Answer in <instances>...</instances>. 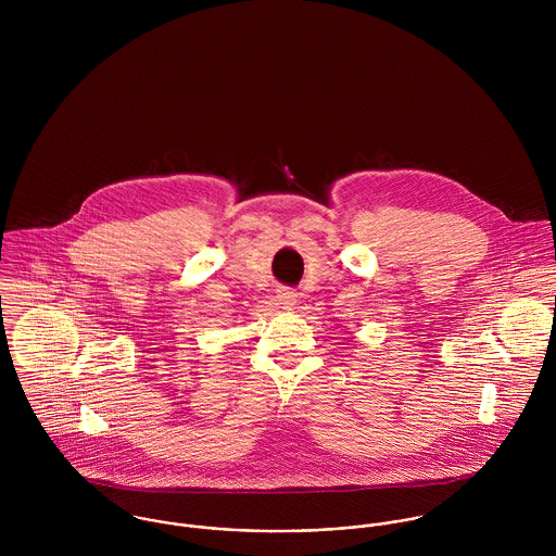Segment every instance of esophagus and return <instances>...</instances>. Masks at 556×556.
<instances>
[{"label":"esophagus","instance_id":"obj_1","mask_svg":"<svg viewBox=\"0 0 556 556\" xmlns=\"http://www.w3.org/2000/svg\"><path fill=\"white\" fill-rule=\"evenodd\" d=\"M276 298H278V302H280L282 306H287V308L295 306V302H298V293H295L293 289H287V287L278 289V291H276Z\"/></svg>","mask_w":556,"mask_h":556}]
</instances>
